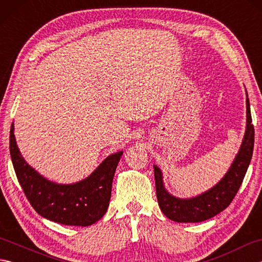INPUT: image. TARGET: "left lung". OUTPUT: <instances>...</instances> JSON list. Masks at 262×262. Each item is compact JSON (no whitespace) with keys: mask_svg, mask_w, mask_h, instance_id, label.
<instances>
[{"mask_svg":"<svg viewBox=\"0 0 262 262\" xmlns=\"http://www.w3.org/2000/svg\"><path fill=\"white\" fill-rule=\"evenodd\" d=\"M246 102L247 128L241 147L226 174L209 190L196 197L187 199L172 196L164 187L162 171L158 165H154L158 203L163 214L171 221L178 222V223H198V222L209 220L224 210L235 197L238 188L242 185L244 176L247 173L254 145V128L252 125L248 93Z\"/></svg>","mask_w":262,"mask_h":262,"instance_id":"left-lung-1","label":"left lung"}]
</instances>
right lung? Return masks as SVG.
I'll use <instances>...</instances> for the list:
<instances>
[{"mask_svg": "<svg viewBox=\"0 0 262 262\" xmlns=\"http://www.w3.org/2000/svg\"><path fill=\"white\" fill-rule=\"evenodd\" d=\"M10 154L22 190L40 216L64 225L89 226L105 214L122 151L109 155L84 180L71 185L49 181L26 162L16 145L13 124L10 130Z\"/></svg>", "mask_w": 262, "mask_h": 262, "instance_id": "right-lung-1", "label": "right lung"}]
</instances>
